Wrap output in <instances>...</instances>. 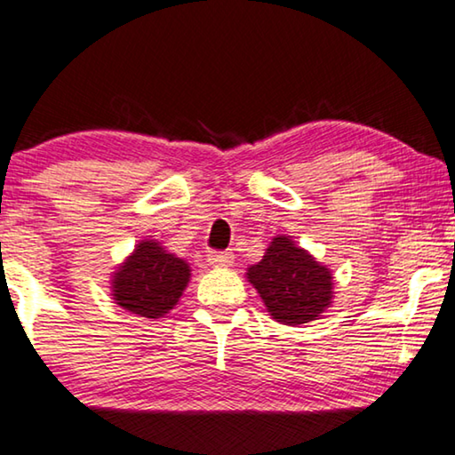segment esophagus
I'll return each mask as SVG.
<instances>
[{"mask_svg":"<svg viewBox=\"0 0 455 455\" xmlns=\"http://www.w3.org/2000/svg\"><path fill=\"white\" fill-rule=\"evenodd\" d=\"M209 265L213 267H229L234 263V254L232 252H223V251H211L207 254Z\"/></svg>","mask_w":455,"mask_h":455,"instance_id":"34e87169","label":"esophagus"}]
</instances>
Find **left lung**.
Listing matches in <instances>:
<instances>
[{
    "label": "left lung",
    "mask_w": 455,
    "mask_h": 455,
    "mask_svg": "<svg viewBox=\"0 0 455 455\" xmlns=\"http://www.w3.org/2000/svg\"><path fill=\"white\" fill-rule=\"evenodd\" d=\"M246 275L273 319L283 325L315 321L331 302V273L285 235L273 238L263 260Z\"/></svg>",
    "instance_id": "obj_1"
}]
</instances>
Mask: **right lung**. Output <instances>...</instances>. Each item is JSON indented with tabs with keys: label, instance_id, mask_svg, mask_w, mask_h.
Wrapping results in <instances>:
<instances>
[{
	"label": "right lung",
	"instance_id": "add662e5",
	"mask_svg": "<svg viewBox=\"0 0 455 455\" xmlns=\"http://www.w3.org/2000/svg\"><path fill=\"white\" fill-rule=\"evenodd\" d=\"M114 300L130 313L157 319L176 307L190 279V269L157 242H140L114 275Z\"/></svg>",
	"mask_w": 455,
	"mask_h": 455
}]
</instances>
